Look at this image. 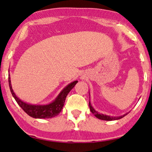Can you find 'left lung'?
<instances>
[{
    "label": "left lung",
    "instance_id": "8db88e82",
    "mask_svg": "<svg viewBox=\"0 0 152 152\" xmlns=\"http://www.w3.org/2000/svg\"><path fill=\"white\" fill-rule=\"evenodd\" d=\"M89 95H90V94H89ZM89 107H90L91 112H92L94 115H95V116L96 118H97L98 119H100V120H107V121H112V120H116L121 119L123 117H124L125 115L129 114V112L126 113L125 114L120 115V116H112V115H105V114H99V113L97 112V111H96L93 107L92 105H91V103L90 102V101H89Z\"/></svg>",
    "mask_w": 152,
    "mask_h": 152
}]
</instances>
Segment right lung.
I'll list each match as a JSON object with an SVG mask.
<instances>
[{"instance_id":"right-lung-1","label":"right lung","mask_w":152,"mask_h":152,"mask_svg":"<svg viewBox=\"0 0 152 152\" xmlns=\"http://www.w3.org/2000/svg\"><path fill=\"white\" fill-rule=\"evenodd\" d=\"M78 80L72 82L62 89L59 95L52 102L47 104H30L20 99L14 93L12 88L10 74L9 75V85L12 95L18 105L30 116L34 118H51L58 115L63 109L66 98L70 91L74 87Z\"/></svg>"}]
</instances>
